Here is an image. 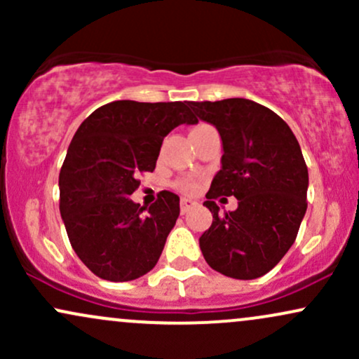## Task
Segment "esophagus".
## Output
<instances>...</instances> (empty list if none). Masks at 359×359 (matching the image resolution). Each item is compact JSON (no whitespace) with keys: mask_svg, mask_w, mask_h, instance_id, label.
I'll use <instances>...</instances> for the list:
<instances>
[{"mask_svg":"<svg viewBox=\"0 0 359 359\" xmlns=\"http://www.w3.org/2000/svg\"><path fill=\"white\" fill-rule=\"evenodd\" d=\"M197 205V203H194L191 199H182L180 201V212L182 214H187L191 209H194Z\"/></svg>","mask_w":359,"mask_h":359,"instance_id":"esophagus-1","label":"esophagus"}]
</instances>
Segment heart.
Here are the masks:
<instances>
[{
  "label": "heart",
  "instance_id": "obj_1",
  "mask_svg": "<svg viewBox=\"0 0 359 359\" xmlns=\"http://www.w3.org/2000/svg\"><path fill=\"white\" fill-rule=\"evenodd\" d=\"M179 189L184 192H196L197 184L191 182V180H182V182H179Z\"/></svg>",
  "mask_w": 359,
  "mask_h": 359
}]
</instances>
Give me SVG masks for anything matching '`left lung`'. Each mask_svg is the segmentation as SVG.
<instances>
[{
	"instance_id": "1",
	"label": "left lung",
	"mask_w": 359,
	"mask_h": 359,
	"mask_svg": "<svg viewBox=\"0 0 359 359\" xmlns=\"http://www.w3.org/2000/svg\"><path fill=\"white\" fill-rule=\"evenodd\" d=\"M189 106L216 126L222 142L221 170L204 203L212 224L199 238L201 251L226 277H262L294 245L307 209L309 172L297 138L277 113L255 101L231 97ZM221 195L237 197L236 212H219Z\"/></svg>"
}]
</instances>
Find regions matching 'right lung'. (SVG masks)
<instances>
[{
  "mask_svg": "<svg viewBox=\"0 0 359 359\" xmlns=\"http://www.w3.org/2000/svg\"><path fill=\"white\" fill-rule=\"evenodd\" d=\"M196 125L187 102L113 101L82 121L60 168V216L74 251L100 278L130 282L158 262L175 226L179 196L162 191L150 208L130 196L154 172L163 138Z\"/></svg>",
  "mask_w": 359,
  "mask_h": 359,
  "instance_id": "obj_1",
  "label": "right lung"
}]
</instances>
